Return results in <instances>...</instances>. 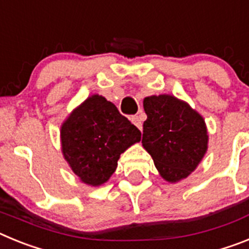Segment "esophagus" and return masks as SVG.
I'll list each match as a JSON object with an SVG mask.
<instances>
[{
  "label": "esophagus",
  "instance_id": "esophagus-1",
  "mask_svg": "<svg viewBox=\"0 0 249 249\" xmlns=\"http://www.w3.org/2000/svg\"><path fill=\"white\" fill-rule=\"evenodd\" d=\"M131 122L133 123L138 129H142V122H141V118L138 117V116H132Z\"/></svg>",
  "mask_w": 249,
  "mask_h": 249
}]
</instances>
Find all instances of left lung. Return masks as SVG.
Instances as JSON below:
<instances>
[{
  "label": "left lung",
  "instance_id": "left-lung-1",
  "mask_svg": "<svg viewBox=\"0 0 249 249\" xmlns=\"http://www.w3.org/2000/svg\"><path fill=\"white\" fill-rule=\"evenodd\" d=\"M143 107L147 120L142 144L158 172L168 182L188 177L207 151L208 136L202 116L169 94L146 97Z\"/></svg>",
  "mask_w": 249,
  "mask_h": 249
}]
</instances>
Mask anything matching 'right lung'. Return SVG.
Masks as SVG:
<instances>
[{
    "mask_svg": "<svg viewBox=\"0 0 249 249\" xmlns=\"http://www.w3.org/2000/svg\"><path fill=\"white\" fill-rule=\"evenodd\" d=\"M62 152L81 181L100 186L117 168L121 153L141 141V131L102 96L93 94L61 128Z\"/></svg>",
    "mask_w": 249,
    "mask_h": 249,
    "instance_id": "obj_1",
    "label": "right lung"
}]
</instances>
